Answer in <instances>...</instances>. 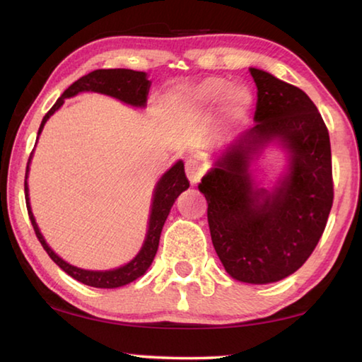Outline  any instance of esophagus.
<instances>
[{
	"label": "esophagus",
	"instance_id": "1",
	"mask_svg": "<svg viewBox=\"0 0 362 362\" xmlns=\"http://www.w3.org/2000/svg\"><path fill=\"white\" fill-rule=\"evenodd\" d=\"M185 173L188 180L196 185L201 180V177L206 173V168H204V164L199 158H189L185 163Z\"/></svg>",
	"mask_w": 362,
	"mask_h": 362
}]
</instances>
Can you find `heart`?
<instances>
[{
	"label": "heart",
	"mask_w": 362,
	"mask_h": 362,
	"mask_svg": "<svg viewBox=\"0 0 362 362\" xmlns=\"http://www.w3.org/2000/svg\"><path fill=\"white\" fill-rule=\"evenodd\" d=\"M223 96V109L229 117H240L250 104V93L240 85H231L226 78L207 77L198 85L188 88L182 100L193 106H212Z\"/></svg>",
	"instance_id": "1"
}]
</instances>
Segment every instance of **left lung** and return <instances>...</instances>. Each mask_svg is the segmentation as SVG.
<instances>
[{"mask_svg": "<svg viewBox=\"0 0 362 362\" xmlns=\"http://www.w3.org/2000/svg\"><path fill=\"white\" fill-rule=\"evenodd\" d=\"M258 88L255 127L240 134L202 177L212 244L226 272L245 284L288 277L317 247L329 216L334 183L329 133L300 88L250 68ZM277 139L291 152V170L268 199L252 198V155Z\"/></svg>", "mask_w": 362, "mask_h": 362, "instance_id": "obj_1", "label": "left lung"}]
</instances>
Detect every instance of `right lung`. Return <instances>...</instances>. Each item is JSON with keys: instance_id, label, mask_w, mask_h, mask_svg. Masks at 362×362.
<instances>
[{"instance_id": "1", "label": "right lung", "mask_w": 362, "mask_h": 362, "mask_svg": "<svg viewBox=\"0 0 362 362\" xmlns=\"http://www.w3.org/2000/svg\"><path fill=\"white\" fill-rule=\"evenodd\" d=\"M150 88V81H147V74L141 71H133V69H96L88 72L87 76H83L76 81L72 85L63 91V95L58 98V101L54 104L45 117L42 118L41 127H39L37 136L41 134L45 122L49 120V117L55 112L57 109L62 107L66 98L76 96L81 91H98V93H104L109 96H114L117 100H120L131 106L136 107H144L147 101ZM31 160V156H30ZM30 164V161H28ZM28 164H26V175L28 177ZM189 187V182L185 175V169H183V163L177 161L173 168H170L166 174H164L160 182L156 183L155 194H153V202H152V214H150V221H148V231L147 238L141 252L137 253L133 261H129L128 264H124L114 271H85V269H78L76 266L68 264L66 261H63L60 256L55 255L54 250H52L42 238V234L39 233V228L35 221V216H33L30 202H28V185H26L25 180V199H26V209H28V216L31 220V225L35 228L36 238L41 242L45 252L55 262L57 266H60L64 272L71 275L72 279L81 281L83 285L95 286V288H118L123 285H128L136 279L142 277L146 274L147 269L152 264V261L156 255V250H158L160 244V235L164 221H166L168 215L170 212V207L174 206L175 199L179 198V194Z\"/></svg>"}]
</instances>
